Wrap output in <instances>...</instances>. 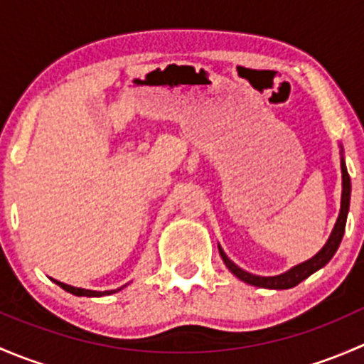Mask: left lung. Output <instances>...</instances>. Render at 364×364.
I'll return each mask as SVG.
<instances>
[{"instance_id":"1","label":"left lung","mask_w":364,"mask_h":364,"mask_svg":"<svg viewBox=\"0 0 364 364\" xmlns=\"http://www.w3.org/2000/svg\"><path fill=\"white\" fill-rule=\"evenodd\" d=\"M341 178H343V192H341V209H340V216H338V222H336L335 229H333L331 236H329L328 243L324 245L321 252L317 253L315 257H311L310 260L306 262L299 264V266L292 267L291 271L284 274H278V277H257V274L247 273L243 271L241 267H237L232 260H229V257L223 253L222 248H220V255H222L223 262L225 266L229 267L230 273L236 274L240 280L247 282L248 285H255V287H262V289H291L296 287L297 284L304 280V278L310 277L311 273H315L317 269H321L322 266L331 260V257L335 255V252L338 250L340 247V241L343 237L345 232V222H347V213H348V203H350V178H348V172L347 167H345V161H341Z\"/></svg>"}]
</instances>
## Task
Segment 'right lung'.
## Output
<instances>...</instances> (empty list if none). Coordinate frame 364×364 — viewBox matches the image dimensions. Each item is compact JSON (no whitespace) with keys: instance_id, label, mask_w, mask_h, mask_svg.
<instances>
[{"instance_id":"obj_1","label":"right lung","mask_w":364,"mask_h":364,"mask_svg":"<svg viewBox=\"0 0 364 364\" xmlns=\"http://www.w3.org/2000/svg\"><path fill=\"white\" fill-rule=\"evenodd\" d=\"M54 282H56V284L60 285L61 289H65V291L70 292V294H75V296L100 297V296L114 294V292H117V291H119V289H117V291H104V292H97V291H86V289H77V287H72V285H67V284H63V282H58V280H54Z\"/></svg>"}]
</instances>
